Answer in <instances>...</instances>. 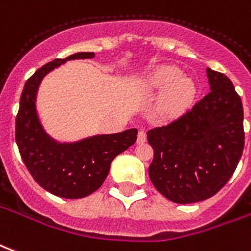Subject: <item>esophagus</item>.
I'll use <instances>...</instances> for the list:
<instances>
[{"mask_svg": "<svg viewBox=\"0 0 251 251\" xmlns=\"http://www.w3.org/2000/svg\"><path fill=\"white\" fill-rule=\"evenodd\" d=\"M145 141H146V133H145V131H140V133H138L137 142H138V144H144Z\"/></svg>", "mask_w": 251, "mask_h": 251, "instance_id": "obj_1", "label": "esophagus"}]
</instances>
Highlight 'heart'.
Masks as SVG:
<instances>
[{"label":"heart","instance_id":"1","mask_svg":"<svg viewBox=\"0 0 251 251\" xmlns=\"http://www.w3.org/2000/svg\"><path fill=\"white\" fill-rule=\"evenodd\" d=\"M140 89L148 93L161 92L157 110L165 118H176L192 106L196 98V82L173 65H159L140 79Z\"/></svg>","mask_w":251,"mask_h":251}]
</instances>
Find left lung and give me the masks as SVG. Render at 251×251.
Instances as JSON below:
<instances>
[{
	"instance_id": "8db88e82",
	"label": "left lung",
	"mask_w": 251,
	"mask_h": 251,
	"mask_svg": "<svg viewBox=\"0 0 251 251\" xmlns=\"http://www.w3.org/2000/svg\"><path fill=\"white\" fill-rule=\"evenodd\" d=\"M206 74L209 94L179 118L148 131L154 150L150 181L176 203L203 201L220 192L244 150L242 101L225 74L209 68Z\"/></svg>"
}]
</instances>
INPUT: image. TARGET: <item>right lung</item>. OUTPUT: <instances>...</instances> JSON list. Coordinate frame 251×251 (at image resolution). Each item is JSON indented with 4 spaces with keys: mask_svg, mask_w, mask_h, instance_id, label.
Returning <instances> with one entry per match:
<instances>
[{
    "mask_svg": "<svg viewBox=\"0 0 251 251\" xmlns=\"http://www.w3.org/2000/svg\"><path fill=\"white\" fill-rule=\"evenodd\" d=\"M85 58H94V53H75L38 69L24 86L16 118L17 146L31 177L49 193L68 200L83 198L96 192L106 179L111 161L134 145L138 134L137 129H127L59 142L45 130L37 110L42 79L68 61Z\"/></svg>",
    "mask_w": 251,
    "mask_h": 251,
    "instance_id": "1",
    "label": "right lung"
}]
</instances>
